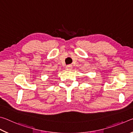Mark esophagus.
Returning a JSON list of instances; mask_svg holds the SVG:
<instances>
[{"instance_id":"esophagus-1","label":"esophagus","mask_w":133,"mask_h":133,"mask_svg":"<svg viewBox=\"0 0 133 133\" xmlns=\"http://www.w3.org/2000/svg\"><path fill=\"white\" fill-rule=\"evenodd\" d=\"M66 68L67 70H70L72 69V66L71 65H67Z\"/></svg>"}]
</instances>
